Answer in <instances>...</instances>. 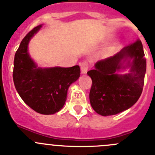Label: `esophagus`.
<instances>
[{
    "instance_id": "1",
    "label": "esophagus",
    "mask_w": 155,
    "mask_h": 155,
    "mask_svg": "<svg viewBox=\"0 0 155 155\" xmlns=\"http://www.w3.org/2000/svg\"><path fill=\"white\" fill-rule=\"evenodd\" d=\"M80 68H81V72L83 74L87 73V72L88 71L89 68V64L87 61H83V62L80 64Z\"/></svg>"
}]
</instances>
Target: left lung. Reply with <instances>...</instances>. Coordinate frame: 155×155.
I'll return each mask as SVG.
<instances>
[{
  "mask_svg": "<svg viewBox=\"0 0 155 155\" xmlns=\"http://www.w3.org/2000/svg\"><path fill=\"white\" fill-rule=\"evenodd\" d=\"M130 68V72L118 74ZM147 62L140 40L111 57L98 61L87 72L92 79L90 101L93 109L103 116L116 115L131 107L143 91Z\"/></svg>",
  "mask_w": 155,
  "mask_h": 155,
  "instance_id": "left-lung-1",
  "label": "left lung"
}]
</instances>
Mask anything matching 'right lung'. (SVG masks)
I'll use <instances>...</instances> for the list:
<instances>
[{
    "label": "right lung",
    "mask_w": 155,
    "mask_h": 155,
    "mask_svg": "<svg viewBox=\"0 0 155 155\" xmlns=\"http://www.w3.org/2000/svg\"><path fill=\"white\" fill-rule=\"evenodd\" d=\"M42 27H35L21 40L14 59L13 81L23 101L35 111L52 115L64 106L68 87L80 76L79 65L38 68L28 53L29 40Z\"/></svg>",
    "instance_id": "right-lung-1"
}]
</instances>
